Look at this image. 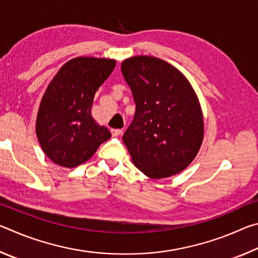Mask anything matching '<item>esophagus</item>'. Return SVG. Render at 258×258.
I'll return each mask as SVG.
<instances>
[{"label":"esophagus","instance_id":"esophagus-1","mask_svg":"<svg viewBox=\"0 0 258 258\" xmlns=\"http://www.w3.org/2000/svg\"><path fill=\"white\" fill-rule=\"evenodd\" d=\"M121 132H123V130H120V128H111L112 137H118V135L121 134Z\"/></svg>","mask_w":258,"mask_h":258}]
</instances>
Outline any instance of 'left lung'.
I'll use <instances>...</instances> for the list:
<instances>
[{
  "instance_id": "1",
  "label": "left lung",
  "mask_w": 258,
  "mask_h": 258,
  "mask_svg": "<svg viewBox=\"0 0 258 258\" xmlns=\"http://www.w3.org/2000/svg\"><path fill=\"white\" fill-rule=\"evenodd\" d=\"M121 73L137 106L123 135L133 164L150 178L182 172L204 139L203 111L195 90L177 68L155 56L126 59Z\"/></svg>"
}]
</instances>
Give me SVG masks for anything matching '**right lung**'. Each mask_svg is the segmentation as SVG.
Returning a JSON list of instances; mask_svg holds the SVG:
<instances>
[{"label":"right lung","mask_w":258,"mask_h":258,"mask_svg":"<svg viewBox=\"0 0 258 258\" xmlns=\"http://www.w3.org/2000/svg\"><path fill=\"white\" fill-rule=\"evenodd\" d=\"M116 61L78 56L60 68L43 95L36 118L42 150L56 165L73 168L85 163L111 133L95 123L91 109Z\"/></svg>","instance_id":"right-lung-1"}]
</instances>
